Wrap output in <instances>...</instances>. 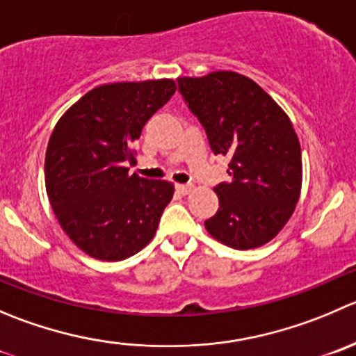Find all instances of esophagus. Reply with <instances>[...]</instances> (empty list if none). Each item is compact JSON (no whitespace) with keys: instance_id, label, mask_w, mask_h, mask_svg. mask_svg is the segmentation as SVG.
Instances as JSON below:
<instances>
[{"instance_id":"34e87169","label":"esophagus","mask_w":356,"mask_h":356,"mask_svg":"<svg viewBox=\"0 0 356 356\" xmlns=\"http://www.w3.org/2000/svg\"><path fill=\"white\" fill-rule=\"evenodd\" d=\"M175 189H177L181 195H188V193L193 189V186L191 184H175Z\"/></svg>"}]
</instances>
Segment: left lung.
I'll return each mask as SVG.
<instances>
[{"instance_id": "obj_1", "label": "left lung", "mask_w": 356, "mask_h": 356, "mask_svg": "<svg viewBox=\"0 0 356 356\" xmlns=\"http://www.w3.org/2000/svg\"><path fill=\"white\" fill-rule=\"evenodd\" d=\"M177 81L213 154L231 158V181L213 188L219 210L205 220L207 231L236 250L268 243L291 219L301 195V146L291 120L257 83L238 72Z\"/></svg>"}]
</instances>
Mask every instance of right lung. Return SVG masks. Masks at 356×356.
<instances>
[{"label": "right lung", "instance_id": "1", "mask_svg": "<svg viewBox=\"0 0 356 356\" xmlns=\"http://www.w3.org/2000/svg\"><path fill=\"white\" fill-rule=\"evenodd\" d=\"M174 94V79L95 86L55 125L47 195L62 229L90 257L122 261L153 240L174 184L129 174L127 163L147 120Z\"/></svg>", "mask_w": 356, "mask_h": 356}]
</instances>
